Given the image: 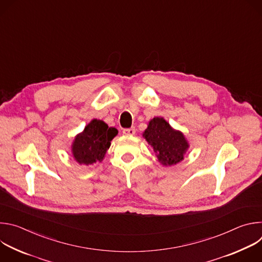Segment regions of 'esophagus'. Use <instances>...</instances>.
<instances>
[{
	"mask_svg": "<svg viewBox=\"0 0 262 262\" xmlns=\"http://www.w3.org/2000/svg\"><path fill=\"white\" fill-rule=\"evenodd\" d=\"M122 133H123L124 135H126V136H134V135L136 134V129H135V127L124 128V129L122 130Z\"/></svg>",
	"mask_w": 262,
	"mask_h": 262,
	"instance_id": "esophagus-1",
	"label": "esophagus"
}]
</instances>
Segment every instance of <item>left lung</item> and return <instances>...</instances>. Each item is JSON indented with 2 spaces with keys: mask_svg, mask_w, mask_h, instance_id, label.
Segmentation results:
<instances>
[{
  "mask_svg": "<svg viewBox=\"0 0 262 262\" xmlns=\"http://www.w3.org/2000/svg\"><path fill=\"white\" fill-rule=\"evenodd\" d=\"M143 138L154 149L158 161L165 167L174 166L184 159L190 144L184 135L174 129L163 117H155L143 132Z\"/></svg>",
  "mask_w": 262,
  "mask_h": 262,
  "instance_id": "1",
  "label": "left lung"
}]
</instances>
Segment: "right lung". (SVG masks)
<instances>
[{"instance_id":"obj_1","label":"right lung","mask_w":262,"mask_h":262,"mask_svg":"<svg viewBox=\"0 0 262 262\" xmlns=\"http://www.w3.org/2000/svg\"><path fill=\"white\" fill-rule=\"evenodd\" d=\"M118 135L115 127H108L99 119H92L84 130L74 137L71 144L72 157L80 165H93L102 162L111 141Z\"/></svg>"}]
</instances>
